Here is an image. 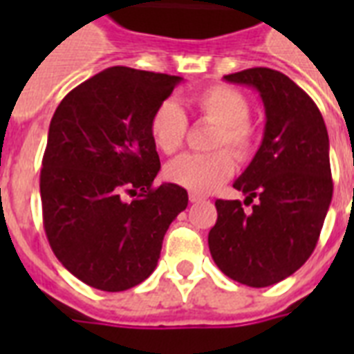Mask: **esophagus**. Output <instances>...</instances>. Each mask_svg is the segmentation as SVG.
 Segmentation results:
<instances>
[{"label":"esophagus","mask_w":354,"mask_h":354,"mask_svg":"<svg viewBox=\"0 0 354 354\" xmlns=\"http://www.w3.org/2000/svg\"><path fill=\"white\" fill-rule=\"evenodd\" d=\"M204 198H205L204 194L194 193V191H191V193H189V200H191V202H200V200H204Z\"/></svg>","instance_id":"1"}]
</instances>
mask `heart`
Masks as SVG:
<instances>
[{"label":"heart","instance_id":"b5f03b06","mask_svg":"<svg viewBox=\"0 0 354 354\" xmlns=\"http://www.w3.org/2000/svg\"><path fill=\"white\" fill-rule=\"evenodd\" d=\"M194 110L202 119L215 122L211 154H182L165 167L169 182L194 193H209L232 176L235 161L248 160L255 150L257 130L250 121V101L241 90L227 84H213L191 97ZM149 132L161 152L172 154L183 145L187 118L174 99H165L150 115ZM226 148L232 150L231 153Z\"/></svg>","mask_w":354,"mask_h":354}]
</instances>
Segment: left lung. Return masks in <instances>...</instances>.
Instances as JSON below:
<instances>
[{"mask_svg":"<svg viewBox=\"0 0 354 354\" xmlns=\"http://www.w3.org/2000/svg\"><path fill=\"white\" fill-rule=\"evenodd\" d=\"M224 79L252 86L266 113L263 143L233 187L241 200H216L211 257L236 283L263 288L305 264L318 244L333 198L329 136L316 102L281 71L250 68Z\"/></svg>","mask_w":354,"mask_h":354,"instance_id":"obj_1","label":"left lung"}]
</instances>
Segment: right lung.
<instances>
[{
  "instance_id": "add662e5",
  "label": "right lung",
  "mask_w": 354,
  "mask_h": 354,
  "mask_svg": "<svg viewBox=\"0 0 354 354\" xmlns=\"http://www.w3.org/2000/svg\"><path fill=\"white\" fill-rule=\"evenodd\" d=\"M182 77L108 68L64 97L40 171L44 230L53 253L86 285L128 290L154 272L171 222L187 207L176 183L154 187V108Z\"/></svg>"
}]
</instances>
